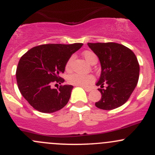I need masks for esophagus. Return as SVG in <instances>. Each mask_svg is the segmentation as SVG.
Returning a JSON list of instances; mask_svg holds the SVG:
<instances>
[{
    "mask_svg": "<svg viewBox=\"0 0 155 155\" xmlns=\"http://www.w3.org/2000/svg\"><path fill=\"white\" fill-rule=\"evenodd\" d=\"M83 88H84V90H85V91H87V92H89V91H91V88H90V87H83Z\"/></svg>",
    "mask_w": 155,
    "mask_h": 155,
    "instance_id": "esophagus-1",
    "label": "esophagus"
}]
</instances>
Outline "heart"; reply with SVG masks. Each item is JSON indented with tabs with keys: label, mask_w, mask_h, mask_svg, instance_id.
<instances>
[{
	"label": "heart",
	"mask_w": 155,
	"mask_h": 155,
	"mask_svg": "<svg viewBox=\"0 0 155 155\" xmlns=\"http://www.w3.org/2000/svg\"><path fill=\"white\" fill-rule=\"evenodd\" d=\"M83 57L85 58V60L91 64H93L94 63L97 62V57L96 54L91 51H85L83 52ZM73 57H70L68 59L66 64V69L69 70L71 66L72 61H73ZM68 83L71 84V85H77V86H82L85 87L87 86L89 84L92 83L94 81V77L92 75H83L80 74V73H72V74L69 75L68 76Z\"/></svg>",
	"instance_id": "b5f03b06"
}]
</instances>
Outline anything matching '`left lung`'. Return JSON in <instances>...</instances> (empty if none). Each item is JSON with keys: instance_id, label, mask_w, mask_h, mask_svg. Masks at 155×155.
<instances>
[{"instance_id": "1", "label": "left lung", "mask_w": 155, "mask_h": 155, "mask_svg": "<svg viewBox=\"0 0 155 155\" xmlns=\"http://www.w3.org/2000/svg\"><path fill=\"white\" fill-rule=\"evenodd\" d=\"M101 65V74L96 85L101 99L95 106L111 110L124 104L135 89L140 76V65L130 48L116 43H88ZM107 85L104 89V85Z\"/></svg>"}]
</instances>
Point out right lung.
<instances>
[{
  "mask_svg": "<svg viewBox=\"0 0 155 155\" xmlns=\"http://www.w3.org/2000/svg\"><path fill=\"white\" fill-rule=\"evenodd\" d=\"M82 45H40L21 56L16 70L17 85L31 107L40 112L52 113L67 105L73 85H60L56 89L51 85L64 82L59 75L64 72L68 59Z\"/></svg>",
  "mask_w": 155,
  "mask_h": 155,
  "instance_id": "1",
  "label": "right lung"
}]
</instances>
